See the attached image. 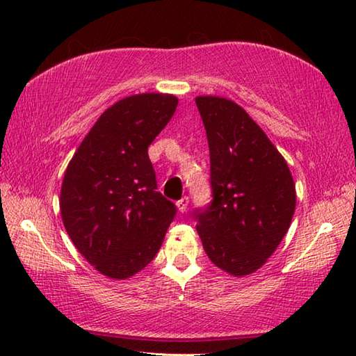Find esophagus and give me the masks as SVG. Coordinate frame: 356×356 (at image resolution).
Instances as JSON below:
<instances>
[{"label": "esophagus", "instance_id": "1", "mask_svg": "<svg viewBox=\"0 0 356 356\" xmlns=\"http://www.w3.org/2000/svg\"><path fill=\"white\" fill-rule=\"evenodd\" d=\"M188 202H190V200H188V197H186V196H184L182 200L177 201V209H179L180 213L186 212V209H188Z\"/></svg>", "mask_w": 356, "mask_h": 356}]
</instances>
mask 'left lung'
<instances>
[{
  "label": "left lung",
  "mask_w": 356,
  "mask_h": 356,
  "mask_svg": "<svg viewBox=\"0 0 356 356\" xmlns=\"http://www.w3.org/2000/svg\"><path fill=\"white\" fill-rule=\"evenodd\" d=\"M206 127L213 201L196 210V231L216 267L254 273L291 227L297 193L284 156L236 102L195 99Z\"/></svg>",
  "instance_id": "1"
}]
</instances>
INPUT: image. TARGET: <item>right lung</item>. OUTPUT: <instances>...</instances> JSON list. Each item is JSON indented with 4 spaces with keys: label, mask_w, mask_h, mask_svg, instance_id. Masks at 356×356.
Returning a JSON list of instances; mask_svg holds the SVG:
<instances>
[{
    "label": "right lung",
    "mask_w": 356,
    "mask_h": 356,
    "mask_svg": "<svg viewBox=\"0 0 356 356\" xmlns=\"http://www.w3.org/2000/svg\"><path fill=\"white\" fill-rule=\"evenodd\" d=\"M179 100L135 94L102 113L64 172L59 209L80 254L102 275L127 280L152 261L176 215L156 191L147 147Z\"/></svg>",
    "instance_id": "right-lung-1"
}]
</instances>
